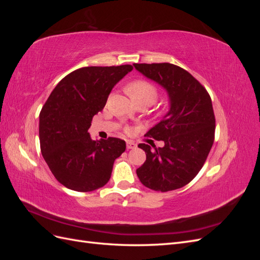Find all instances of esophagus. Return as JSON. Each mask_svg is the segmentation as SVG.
Listing matches in <instances>:
<instances>
[{"label":"esophagus","mask_w":260,"mask_h":260,"mask_svg":"<svg viewBox=\"0 0 260 260\" xmlns=\"http://www.w3.org/2000/svg\"><path fill=\"white\" fill-rule=\"evenodd\" d=\"M137 144L135 142H132V141H127V148L128 149H132V148H136Z\"/></svg>","instance_id":"34e87169"}]
</instances>
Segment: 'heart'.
<instances>
[{
	"instance_id": "1",
	"label": "heart",
	"mask_w": 260,
	"mask_h": 260,
	"mask_svg": "<svg viewBox=\"0 0 260 260\" xmlns=\"http://www.w3.org/2000/svg\"><path fill=\"white\" fill-rule=\"evenodd\" d=\"M127 91L133 101L138 100H146L154 103L157 98V89L156 86L146 80H136L128 84Z\"/></svg>"
}]
</instances>
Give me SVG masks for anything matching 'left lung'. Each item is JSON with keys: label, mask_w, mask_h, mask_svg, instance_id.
I'll use <instances>...</instances> for the list:
<instances>
[{"label": "left lung", "mask_w": 260, "mask_h": 260, "mask_svg": "<svg viewBox=\"0 0 260 260\" xmlns=\"http://www.w3.org/2000/svg\"><path fill=\"white\" fill-rule=\"evenodd\" d=\"M168 94L169 111L145 136L162 147L141 143L146 160L137 169L143 185L168 192L186 185L202 169L215 139V115L206 89L186 70L169 62L133 64ZM153 148L152 149L151 147Z\"/></svg>", "instance_id": "obj_1"}]
</instances>
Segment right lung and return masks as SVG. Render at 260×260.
<instances>
[{"mask_svg":"<svg viewBox=\"0 0 260 260\" xmlns=\"http://www.w3.org/2000/svg\"><path fill=\"white\" fill-rule=\"evenodd\" d=\"M132 69L131 65L77 69L57 83L42 107L41 153L54 177L67 188L91 192L111 179L125 142L117 138L94 141L88 130L114 86Z\"/></svg>","mask_w":260,"mask_h":260,"instance_id":"obj_1","label":"right lung"}]
</instances>
